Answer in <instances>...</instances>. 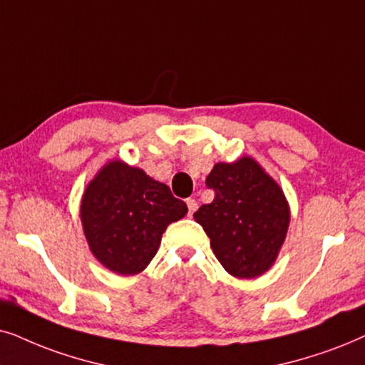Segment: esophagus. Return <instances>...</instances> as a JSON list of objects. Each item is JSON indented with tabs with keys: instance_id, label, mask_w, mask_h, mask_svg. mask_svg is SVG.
I'll use <instances>...</instances> for the list:
<instances>
[{
	"instance_id": "esophagus-1",
	"label": "esophagus",
	"mask_w": 365,
	"mask_h": 365,
	"mask_svg": "<svg viewBox=\"0 0 365 365\" xmlns=\"http://www.w3.org/2000/svg\"><path fill=\"white\" fill-rule=\"evenodd\" d=\"M187 207H188V217H193V213H195L198 208V202L195 200V198H188Z\"/></svg>"
}]
</instances>
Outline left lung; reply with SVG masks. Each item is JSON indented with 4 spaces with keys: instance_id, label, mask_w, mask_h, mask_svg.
<instances>
[{
    "instance_id": "1",
    "label": "left lung",
    "mask_w": 365,
    "mask_h": 365,
    "mask_svg": "<svg viewBox=\"0 0 365 365\" xmlns=\"http://www.w3.org/2000/svg\"><path fill=\"white\" fill-rule=\"evenodd\" d=\"M215 192L193 213L213 254L233 277L254 279L270 269L289 228V205L280 187L249 157L217 163L205 180Z\"/></svg>"
}]
</instances>
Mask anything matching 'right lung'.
Instances as JSON below:
<instances>
[{"label":"right lung","mask_w":365,"mask_h":365,"mask_svg":"<svg viewBox=\"0 0 365 365\" xmlns=\"http://www.w3.org/2000/svg\"><path fill=\"white\" fill-rule=\"evenodd\" d=\"M185 213V202L175 198L165 183L118 160L101 168L81 200V222L91 252L120 275L147 269L165 228Z\"/></svg>","instance_id":"1"}]
</instances>
